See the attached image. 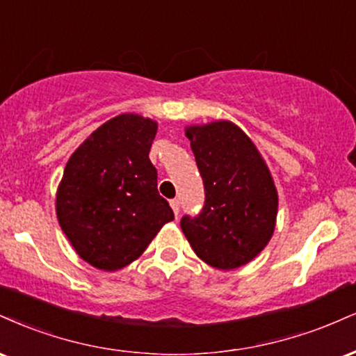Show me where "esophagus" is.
Wrapping results in <instances>:
<instances>
[{"mask_svg":"<svg viewBox=\"0 0 356 356\" xmlns=\"http://www.w3.org/2000/svg\"><path fill=\"white\" fill-rule=\"evenodd\" d=\"M179 205H181V202H179V199L170 200V207H172L175 217H179Z\"/></svg>","mask_w":356,"mask_h":356,"instance_id":"obj_1","label":"esophagus"}]
</instances>
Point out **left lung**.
Returning <instances> with one entry per match:
<instances>
[{
	"mask_svg": "<svg viewBox=\"0 0 356 356\" xmlns=\"http://www.w3.org/2000/svg\"><path fill=\"white\" fill-rule=\"evenodd\" d=\"M205 189L204 209L184 216L182 232L195 255L219 270L254 260L270 242L278 194L262 154L237 124L187 126Z\"/></svg>",
	"mask_w": 356,
	"mask_h": 356,
	"instance_id": "left-lung-1",
	"label": "left lung"
}]
</instances>
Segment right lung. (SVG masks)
<instances>
[{
	"mask_svg": "<svg viewBox=\"0 0 356 356\" xmlns=\"http://www.w3.org/2000/svg\"><path fill=\"white\" fill-rule=\"evenodd\" d=\"M157 122L119 114L72 152L56 192V216L84 262L115 272L143 255L167 222L149 151Z\"/></svg>",
	"mask_w": 356,
	"mask_h": 356,
	"instance_id": "right-lung-1",
	"label": "right lung"
}]
</instances>
